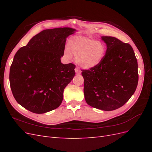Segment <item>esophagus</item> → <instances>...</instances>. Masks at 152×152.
Returning a JSON list of instances; mask_svg holds the SVG:
<instances>
[{"label": "esophagus", "instance_id": "1", "mask_svg": "<svg viewBox=\"0 0 152 152\" xmlns=\"http://www.w3.org/2000/svg\"><path fill=\"white\" fill-rule=\"evenodd\" d=\"M75 73H77V74H80V73H81V70L78 67H76L75 68Z\"/></svg>", "mask_w": 152, "mask_h": 152}]
</instances>
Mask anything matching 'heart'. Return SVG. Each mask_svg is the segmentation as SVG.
<instances>
[{"mask_svg": "<svg viewBox=\"0 0 152 152\" xmlns=\"http://www.w3.org/2000/svg\"><path fill=\"white\" fill-rule=\"evenodd\" d=\"M104 52L105 48L102 42L86 37L71 38L68 48L65 50L68 58H71L73 55L78 65L87 69L97 65L103 59Z\"/></svg>", "mask_w": 152, "mask_h": 152, "instance_id": "b5f03b06", "label": "heart"}]
</instances>
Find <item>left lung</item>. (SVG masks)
Masks as SVG:
<instances>
[{"instance_id": "8db88e82", "label": "left lung", "mask_w": 152, "mask_h": 152, "mask_svg": "<svg viewBox=\"0 0 152 152\" xmlns=\"http://www.w3.org/2000/svg\"><path fill=\"white\" fill-rule=\"evenodd\" d=\"M106 54L94 67L82 70L87 103L112 111L120 108L134 93L138 82L137 62L131 45L110 36L102 37Z\"/></svg>"}]
</instances>
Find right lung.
<instances>
[{"label": "right lung", "instance_id": "add662e5", "mask_svg": "<svg viewBox=\"0 0 152 152\" xmlns=\"http://www.w3.org/2000/svg\"><path fill=\"white\" fill-rule=\"evenodd\" d=\"M71 28L44 30L16 53L10 72L11 89L16 102L29 111L44 113L58 108L63 91L74 77L75 65L64 64L66 39Z\"/></svg>", "mask_w": 152, "mask_h": 152}]
</instances>
